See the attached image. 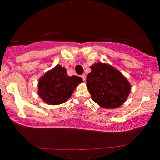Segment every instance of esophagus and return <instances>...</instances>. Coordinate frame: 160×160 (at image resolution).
I'll return each mask as SVG.
<instances>
[{"mask_svg": "<svg viewBox=\"0 0 160 160\" xmlns=\"http://www.w3.org/2000/svg\"><path fill=\"white\" fill-rule=\"evenodd\" d=\"M81 77H82V79H83L84 82H85V81H86V76H85V75H84V74L82 75V76H81Z\"/></svg>", "mask_w": 160, "mask_h": 160, "instance_id": "1", "label": "esophagus"}]
</instances>
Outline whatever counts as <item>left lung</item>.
Segmentation results:
<instances>
[{
	"mask_svg": "<svg viewBox=\"0 0 160 160\" xmlns=\"http://www.w3.org/2000/svg\"><path fill=\"white\" fill-rule=\"evenodd\" d=\"M87 77V88L92 99L107 109L119 108L127 99L131 88L119 70L108 64L95 63Z\"/></svg>",
	"mask_w": 160,
	"mask_h": 160,
	"instance_id": "1",
	"label": "left lung"
}]
</instances>
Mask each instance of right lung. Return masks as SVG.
Returning a JSON list of instances; mask_svg holds the SVG:
<instances>
[{"instance_id": "obj_1", "label": "right lung", "mask_w": 160, "mask_h": 160, "mask_svg": "<svg viewBox=\"0 0 160 160\" xmlns=\"http://www.w3.org/2000/svg\"><path fill=\"white\" fill-rule=\"evenodd\" d=\"M82 82L81 77L68 76L66 69L57 65L41 77L38 93L46 103L57 105L68 101L76 86Z\"/></svg>"}]
</instances>
